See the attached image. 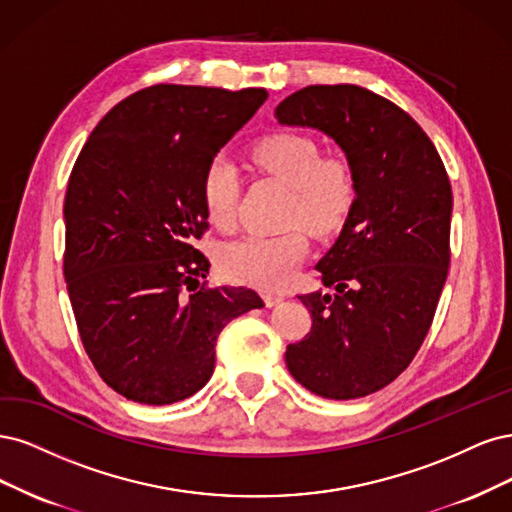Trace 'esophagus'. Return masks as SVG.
<instances>
[{
	"label": "esophagus",
	"mask_w": 512,
	"mask_h": 512,
	"mask_svg": "<svg viewBox=\"0 0 512 512\" xmlns=\"http://www.w3.org/2000/svg\"><path fill=\"white\" fill-rule=\"evenodd\" d=\"M285 300L283 293H263V302H266V306H278L280 302Z\"/></svg>",
	"instance_id": "34e87169"
}]
</instances>
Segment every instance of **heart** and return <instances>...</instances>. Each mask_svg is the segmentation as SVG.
<instances>
[{
  "label": "heart",
  "instance_id": "1",
  "mask_svg": "<svg viewBox=\"0 0 512 512\" xmlns=\"http://www.w3.org/2000/svg\"><path fill=\"white\" fill-rule=\"evenodd\" d=\"M255 166L291 189L287 225H302L310 234H332L349 217L355 202V176L349 161L321 155L319 142L300 131H276L251 148ZM240 178L223 155L212 157L202 174V204L208 221L229 229L236 221ZM302 227L278 236H246L223 246L219 268L236 283L263 291L287 289L308 255Z\"/></svg>",
  "mask_w": 512,
  "mask_h": 512
}]
</instances>
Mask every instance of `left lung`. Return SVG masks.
<instances>
[{
  "label": "left lung",
  "mask_w": 512,
  "mask_h": 512,
  "mask_svg": "<svg viewBox=\"0 0 512 512\" xmlns=\"http://www.w3.org/2000/svg\"><path fill=\"white\" fill-rule=\"evenodd\" d=\"M276 119L332 136L355 176L349 217L317 263L336 293L300 295L312 327L287 346V368L321 398H364L410 366L432 327L451 261L449 174L419 123L364 87L300 89Z\"/></svg>",
  "instance_id": "left-lung-1"
}]
</instances>
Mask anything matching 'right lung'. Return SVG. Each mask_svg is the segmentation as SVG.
I'll use <instances>...</instances> for the list:
<instances>
[{"label": "right lung", "instance_id": "right-lung-1", "mask_svg": "<svg viewBox=\"0 0 512 512\" xmlns=\"http://www.w3.org/2000/svg\"><path fill=\"white\" fill-rule=\"evenodd\" d=\"M266 89L153 85L91 131L65 191L63 276L104 383L148 406L200 391L221 329L261 308L253 289L208 287L202 174Z\"/></svg>", "mask_w": 512, "mask_h": 512}]
</instances>
